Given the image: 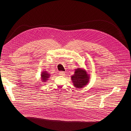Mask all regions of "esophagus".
Returning a JSON list of instances; mask_svg holds the SVG:
<instances>
[{
	"label": "esophagus",
	"instance_id": "obj_1",
	"mask_svg": "<svg viewBox=\"0 0 131 131\" xmlns=\"http://www.w3.org/2000/svg\"><path fill=\"white\" fill-rule=\"evenodd\" d=\"M59 74L60 75H65V73H64V72L61 71V72H60L59 73Z\"/></svg>",
	"mask_w": 131,
	"mask_h": 131
}]
</instances>
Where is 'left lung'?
Masks as SVG:
<instances>
[{
	"mask_svg": "<svg viewBox=\"0 0 131 131\" xmlns=\"http://www.w3.org/2000/svg\"><path fill=\"white\" fill-rule=\"evenodd\" d=\"M90 80L88 72L83 68H79L75 69L74 74L71 76L74 86L77 88H82L87 85Z\"/></svg>",
	"mask_w": 131,
	"mask_h": 131,
	"instance_id": "1",
	"label": "left lung"
}]
</instances>
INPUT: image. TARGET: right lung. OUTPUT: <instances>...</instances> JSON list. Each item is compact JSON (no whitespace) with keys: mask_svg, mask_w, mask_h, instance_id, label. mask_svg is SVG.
Listing matches in <instances>:
<instances>
[{"mask_svg":"<svg viewBox=\"0 0 131 131\" xmlns=\"http://www.w3.org/2000/svg\"><path fill=\"white\" fill-rule=\"evenodd\" d=\"M50 74L48 73L46 71H43L41 72V80L42 82H46L49 78Z\"/></svg>","mask_w":131,"mask_h":131,"instance_id":"obj_1","label":"right lung"}]
</instances>
